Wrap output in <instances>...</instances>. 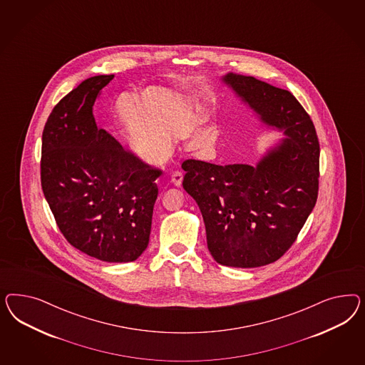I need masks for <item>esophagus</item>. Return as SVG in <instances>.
Returning <instances> with one entry per match:
<instances>
[{
	"instance_id": "34e87169",
	"label": "esophagus",
	"mask_w": 365,
	"mask_h": 365,
	"mask_svg": "<svg viewBox=\"0 0 365 365\" xmlns=\"http://www.w3.org/2000/svg\"><path fill=\"white\" fill-rule=\"evenodd\" d=\"M182 179H183V174H182L180 171H174L173 175H171V183H173L174 186L179 187V186L182 185Z\"/></svg>"
}]
</instances>
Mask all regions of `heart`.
Instances as JSON below:
<instances>
[{
  "label": "heart",
  "instance_id": "b5f03b06",
  "mask_svg": "<svg viewBox=\"0 0 365 365\" xmlns=\"http://www.w3.org/2000/svg\"><path fill=\"white\" fill-rule=\"evenodd\" d=\"M198 113L185 96L165 87H145L123 93L113 103V119L124 145L147 165L166 160L171 153V136L185 138L190 150L214 143L215 125L195 124Z\"/></svg>",
  "mask_w": 365,
  "mask_h": 365
}]
</instances>
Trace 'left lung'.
Listing matches in <instances>:
<instances>
[{
	"instance_id": "obj_1",
	"label": "left lung",
	"mask_w": 365,
	"mask_h": 365,
	"mask_svg": "<svg viewBox=\"0 0 365 365\" xmlns=\"http://www.w3.org/2000/svg\"><path fill=\"white\" fill-rule=\"evenodd\" d=\"M112 78H87L56 104L43 131L41 187L73 247L106 262H131L148 246L162 171L98 128L92 108Z\"/></svg>"
}]
</instances>
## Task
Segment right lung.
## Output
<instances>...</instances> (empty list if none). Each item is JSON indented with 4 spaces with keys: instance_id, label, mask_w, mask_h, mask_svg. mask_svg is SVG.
Listing matches in <instances>:
<instances>
[{
    "instance_id": "1",
    "label": "right lung",
    "mask_w": 365,
    "mask_h": 365,
    "mask_svg": "<svg viewBox=\"0 0 365 365\" xmlns=\"http://www.w3.org/2000/svg\"><path fill=\"white\" fill-rule=\"evenodd\" d=\"M222 80L287 138L255 166L187 159L183 188L198 203L212 258L259 267L287 253L316 205L320 144L309 115L289 91L235 73Z\"/></svg>"
}]
</instances>
